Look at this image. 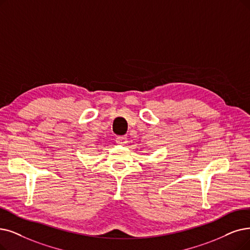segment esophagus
<instances>
[{"label": "esophagus", "instance_id": "obj_1", "mask_svg": "<svg viewBox=\"0 0 250 250\" xmlns=\"http://www.w3.org/2000/svg\"><path fill=\"white\" fill-rule=\"evenodd\" d=\"M116 143L119 145H124L127 143V137L126 136H117Z\"/></svg>", "mask_w": 250, "mask_h": 250}]
</instances>
